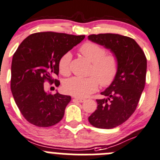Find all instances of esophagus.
I'll return each instance as SVG.
<instances>
[{"label":"esophagus","mask_w":160,"mask_h":160,"mask_svg":"<svg viewBox=\"0 0 160 160\" xmlns=\"http://www.w3.org/2000/svg\"><path fill=\"white\" fill-rule=\"evenodd\" d=\"M73 101H76V102H83L85 101V99L80 98H74Z\"/></svg>","instance_id":"obj_1"}]
</instances>
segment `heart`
Listing matches in <instances>:
<instances>
[{"mask_svg": "<svg viewBox=\"0 0 160 160\" xmlns=\"http://www.w3.org/2000/svg\"><path fill=\"white\" fill-rule=\"evenodd\" d=\"M80 53L92 63L88 78L72 77L66 80L63 84L65 92L78 98H86L102 87H108L112 83L119 71V60L114 54H106L104 47L91 41L80 46ZM72 55L69 52L63 54L58 62V70L63 76L70 73Z\"/></svg>", "mask_w": 160, "mask_h": 160, "instance_id": "obj_1", "label": "heart"}]
</instances>
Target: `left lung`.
Returning <instances> with one entry per match:
<instances>
[{
    "instance_id": "8db88e82",
    "label": "left lung",
    "mask_w": 160,
    "mask_h": 160,
    "mask_svg": "<svg viewBox=\"0 0 160 160\" xmlns=\"http://www.w3.org/2000/svg\"><path fill=\"white\" fill-rule=\"evenodd\" d=\"M90 41L110 49L119 60L114 81L97 99V109L88 117L92 126L112 129L127 121L134 112L145 88L147 59L134 39L115 33L91 34Z\"/></svg>"
}]
</instances>
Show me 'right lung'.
I'll use <instances>...</instances> for the list:
<instances>
[{
	"label": "right lung",
	"mask_w": 160,
	"mask_h": 160,
	"mask_svg": "<svg viewBox=\"0 0 160 160\" xmlns=\"http://www.w3.org/2000/svg\"><path fill=\"white\" fill-rule=\"evenodd\" d=\"M84 35L55 32H36L20 44L12 58L11 90L22 115L29 123L41 128L52 127L61 121L71 97L44 91V82H60V57L77 45Z\"/></svg>",
	"instance_id": "right-lung-1"
}]
</instances>
